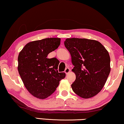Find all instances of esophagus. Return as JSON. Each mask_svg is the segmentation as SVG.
Segmentation results:
<instances>
[{
    "label": "esophagus",
    "instance_id": "1",
    "mask_svg": "<svg viewBox=\"0 0 124 124\" xmlns=\"http://www.w3.org/2000/svg\"><path fill=\"white\" fill-rule=\"evenodd\" d=\"M70 72V70L69 68H66L65 70H64V72H65L66 74H68Z\"/></svg>",
    "mask_w": 124,
    "mask_h": 124
}]
</instances>
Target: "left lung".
<instances>
[{
	"label": "left lung",
	"mask_w": 124,
	"mask_h": 124,
	"mask_svg": "<svg viewBox=\"0 0 124 124\" xmlns=\"http://www.w3.org/2000/svg\"><path fill=\"white\" fill-rule=\"evenodd\" d=\"M74 65L76 80L71 87L83 99L97 94L104 87L110 72V59L99 41L87 39L70 38L64 41Z\"/></svg>",
	"instance_id": "1"
}]
</instances>
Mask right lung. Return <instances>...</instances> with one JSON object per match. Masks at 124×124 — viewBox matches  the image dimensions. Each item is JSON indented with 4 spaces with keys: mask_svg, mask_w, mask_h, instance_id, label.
I'll list each match as a JSON object with an SVG mask.
<instances>
[{
    "mask_svg": "<svg viewBox=\"0 0 124 124\" xmlns=\"http://www.w3.org/2000/svg\"><path fill=\"white\" fill-rule=\"evenodd\" d=\"M60 38H46L27 43L18 56L17 70L25 87L34 97L44 99L55 91L65 77L59 73V60L48 59L60 44Z\"/></svg>",
    "mask_w": 124,
    "mask_h": 124,
    "instance_id": "1",
    "label": "right lung"
}]
</instances>
